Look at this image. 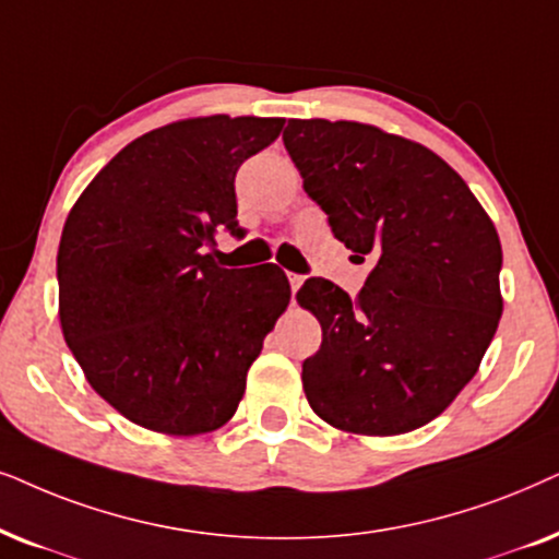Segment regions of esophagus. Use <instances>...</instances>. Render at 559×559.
<instances>
[{
    "label": "esophagus",
    "instance_id": "34e87169",
    "mask_svg": "<svg viewBox=\"0 0 559 559\" xmlns=\"http://www.w3.org/2000/svg\"><path fill=\"white\" fill-rule=\"evenodd\" d=\"M288 284H292V292L296 294L304 284V275H296V273H288Z\"/></svg>",
    "mask_w": 559,
    "mask_h": 559
}]
</instances>
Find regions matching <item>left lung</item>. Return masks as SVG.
Wrapping results in <instances>:
<instances>
[{
    "label": "left lung",
    "instance_id": "1",
    "mask_svg": "<svg viewBox=\"0 0 559 559\" xmlns=\"http://www.w3.org/2000/svg\"><path fill=\"white\" fill-rule=\"evenodd\" d=\"M284 145L334 237L373 260L355 299L326 278L296 294L322 324L301 366L309 406L353 435L419 429L471 383L496 334L493 222L440 155L373 124L292 119Z\"/></svg>",
    "mask_w": 559,
    "mask_h": 559
}]
</instances>
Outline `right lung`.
I'll list each match as a JSON object with an SVG mask.
<instances>
[{"label": "right lung", "mask_w": 559, "mask_h": 559, "mask_svg": "<svg viewBox=\"0 0 559 559\" xmlns=\"http://www.w3.org/2000/svg\"><path fill=\"white\" fill-rule=\"evenodd\" d=\"M281 117H191L122 147L76 199L58 245V317L92 389L174 437L233 419L265 334L292 301L278 265L227 267L235 174Z\"/></svg>", "instance_id": "1"}]
</instances>
